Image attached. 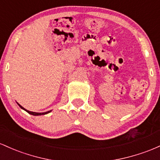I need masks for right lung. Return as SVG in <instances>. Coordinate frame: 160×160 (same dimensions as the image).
<instances>
[{
	"label": "right lung",
	"mask_w": 160,
	"mask_h": 160,
	"mask_svg": "<svg viewBox=\"0 0 160 160\" xmlns=\"http://www.w3.org/2000/svg\"><path fill=\"white\" fill-rule=\"evenodd\" d=\"M18 105H19V107H20V108H22V109H24V110H26V112H28V113H29V114H31V115H33V116H41V115H44V114L48 113V112H51V110L48 111V112H32V111H28V110H27V109H26L25 108H23V107H22V106L19 105V103H18Z\"/></svg>",
	"instance_id": "1"
}]
</instances>
